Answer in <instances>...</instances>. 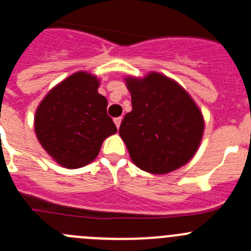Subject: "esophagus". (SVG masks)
<instances>
[{
  "mask_svg": "<svg viewBox=\"0 0 251 251\" xmlns=\"http://www.w3.org/2000/svg\"><path fill=\"white\" fill-rule=\"evenodd\" d=\"M121 120H123V119H121V117H116V119H114V123H115V125H116V127H117V128L120 127V125H121Z\"/></svg>",
  "mask_w": 251,
  "mask_h": 251,
  "instance_id": "esophagus-1",
  "label": "esophagus"
}]
</instances>
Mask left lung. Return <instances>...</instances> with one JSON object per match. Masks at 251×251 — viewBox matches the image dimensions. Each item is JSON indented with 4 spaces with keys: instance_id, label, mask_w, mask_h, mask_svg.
Wrapping results in <instances>:
<instances>
[{
    "instance_id": "left-lung-1",
    "label": "left lung",
    "mask_w": 251,
    "mask_h": 251,
    "mask_svg": "<svg viewBox=\"0 0 251 251\" xmlns=\"http://www.w3.org/2000/svg\"><path fill=\"white\" fill-rule=\"evenodd\" d=\"M132 110L119 134L130 157L146 173L162 175L190 161L204 135V117L186 90L168 76H127Z\"/></svg>"
}]
</instances>
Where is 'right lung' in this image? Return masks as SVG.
<instances>
[{
    "instance_id": "1",
    "label": "right lung",
    "mask_w": 251,
    "mask_h": 251,
    "mask_svg": "<svg viewBox=\"0 0 251 251\" xmlns=\"http://www.w3.org/2000/svg\"><path fill=\"white\" fill-rule=\"evenodd\" d=\"M100 80L78 71L57 83L40 102L35 132L44 150L58 165L78 169L94 161L103 140L116 134L107 115V100L99 94Z\"/></svg>"
}]
</instances>
